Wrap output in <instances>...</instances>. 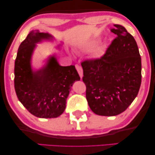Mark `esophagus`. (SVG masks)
<instances>
[{
  "mask_svg": "<svg viewBox=\"0 0 155 155\" xmlns=\"http://www.w3.org/2000/svg\"><path fill=\"white\" fill-rule=\"evenodd\" d=\"M75 68H76V69H77L78 73H79V75H80V78H81V79H82V77H83V71H82V67L80 66V65H77L75 66Z\"/></svg>",
  "mask_w": 155,
  "mask_h": 155,
  "instance_id": "esophagus-1",
  "label": "esophagus"
}]
</instances>
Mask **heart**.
<instances>
[{
  "instance_id": "heart-1",
  "label": "heart",
  "mask_w": 155,
  "mask_h": 155,
  "mask_svg": "<svg viewBox=\"0 0 155 155\" xmlns=\"http://www.w3.org/2000/svg\"><path fill=\"white\" fill-rule=\"evenodd\" d=\"M101 41V39L99 37H97V38H94V39H93L92 41H91L90 43L87 46H84L83 48H82V49L83 50H89V49H92V48H94L96 47V46L98 45L99 44V42Z\"/></svg>"
}]
</instances>
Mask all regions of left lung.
<instances>
[{
    "label": "left lung",
    "instance_id": "obj_1",
    "mask_svg": "<svg viewBox=\"0 0 155 155\" xmlns=\"http://www.w3.org/2000/svg\"><path fill=\"white\" fill-rule=\"evenodd\" d=\"M116 35L101 58L82 63L89 107L99 116L124 112L138 94L141 57L134 37L124 27L114 25Z\"/></svg>",
    "mask_w": 155,
    "mask_h": 155
}]
</instances>
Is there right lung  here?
<instances>
[{"mask_svg":"<svg viewBox=\"0 0 155 155\" xmlns=\"http://www.w3.org/2000/svg\"><path fill=\"white\" fill-rule=\"evenodd\" d=\"M48 33L32 30L20 44L15 62V90L19 101L38 118H57L63 113L71 87L80 78L74 65L61 66L56 55L34 70L31 57L37 44L54 41ZM61 44L57 46L60 48Z\"/></svg>","mask_w":155,"mask_h":155,"instance_id":"obj_1","label":"right lung"}]
</instances>
